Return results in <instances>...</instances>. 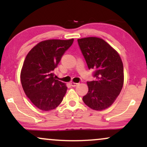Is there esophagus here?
I'll list each match as a JSON object with an SVG mask.
<instances>
[{
    "instance_id": "esophagus-1",
    "label": "esophagus",
    "mask_w": 147,
    "mask_h": 147,
    "mask_svg": "<svg viewBox=\"0 0 147 147\" xmlns=\"http://www.w3.org/2000/svg\"><path fill=\"white\" fill-rule=\"evenodd\" d=\"M70 84H71V86L72 87H75V86H77V85H78V83H75V82H71V83H70Z\"/></svg>"
}]
</instances>
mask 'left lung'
<instances>
[{
    "label": "left lung",
    "mask_w": 147,
    "mask_h": 147,
    "mask_svg": "<svg viewBox=\"0 0 147 147\" xmlns=\"http://www.w3.org/2000/svg\"><path fill=\"white\" fill-rule=\"evenodd\" d=\"M87 65L93 69L95 81L87 82L88 92L83 101L90 109L102 111L113 104L124 84V68L117 52L102 38L77 40Z\"/></svg>",
    "instance_id": "8db88e82"
}]
</instances>
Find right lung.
Instances as JSON below:
<instances>
[{
	"label": "right lung",
	"instance_id": "right-lung-1",
	"mask_svg": "<svg viewBox=\"0 0 147 147\" xmlns=\"http://www.w3.org/2000/svg\"><path fill=\"white\" fill-rule=\"evenodd\" d=\"M74 39H50L35 45L27 55L21 72L25 95L40 110L56 109L66 93L65 84L55 78L56 68Z\"/></svg>",
	"mask_w": 147,
	"mask_h": 147
}]
</instances>
